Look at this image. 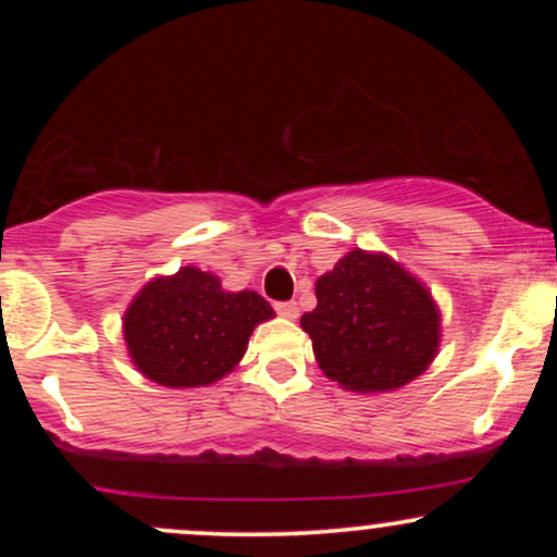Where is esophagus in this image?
I'll return each instance as SVG.
<instances>
[{
	"mask_svg": "<svg viewBox=\"0 0 557 557\" xmlns=\"http://www.w3.org/2000/svg\"><path fill=\"white\" fill-rule=\"evenodd\" d=\"M274 311H277V314L287 317V319H296L298 317L296 300H277V304H274Z\"/></svg>",
	"mask_w": 557,
	"mask_h": 557,
	"instance_id": "34e87169",
	"label": "esophagus"
}]
</instances>
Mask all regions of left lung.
<instances>
[{"instance_id":"8db88e82","label":"left lung","mask_w":557,"mask_h":557,"mask_svg":"<svg viewBox=\"0 0 557 557\" xmlns=\"http://www.w3.org/2000/svg\"><path fill=\"white\" fill-rule=\"evenodd\" d=\"M330 380L385 393L430 367L440 314L426 287L382 253L350 251L317 280V309L300 317Z\"/></svg>"}]
</instances>
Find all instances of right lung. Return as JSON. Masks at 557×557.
I'll return each mask as SVG.
<instances>
[{"label": "right lung", "instance_id": "right-lung-1", "mask_svg": "<svg viewBox=\"0 0 557 557\" xmlns=\"http://www.w3.org/2000/svg\"><path fill=\"white\" fill-rule=\"evenodd\" d=\"M274 311L259 293H227L214 274L183 267L138 293L125 314L131 359L164 387H198L233 372L259 322Z\"/></svg>", "mask_w": 557, "mask_h": 557}]
</instances>
